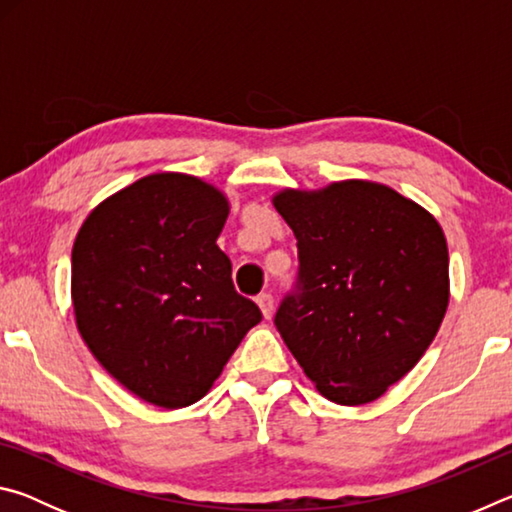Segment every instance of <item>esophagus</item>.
I'll list each match as a JSON object with an SVG mask.
<instances>
[{
  "instance_id": "esophagus-1",
  "label": "esophagus",
  "mask_w": 512,
  "mask_h": 512,
  "mask_svg": "<svg viewBox=\"0 0 512 512\" xmlns=\"http://www.w3.org/2000/svg\"><path fill=\"white\" fill-rule=\"evenodd\" d=\"M257 305L262 309V316L264 318H271L273 316V309H275V300L271 293H259L257 296Z\"/></svg>"
}]
</instances>
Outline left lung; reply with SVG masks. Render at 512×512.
<instances>
[{"label": "left lung", "instance_id": "obj_1", "mask_svg": "<svg viewBox=\"0 0 512 512\" xmlns=\"http://www.w3.org/2000/svg\"><path fill=\"white\" fill-rule=\"evenodd\" d=\"M298 239L300 296L275 325L329 402L379 400L422 359L449 305V253L436 216L393 187L339 180L280 189Z\"/></svg>", "mask_w": 512, "mask_h": 512}]
</instances>
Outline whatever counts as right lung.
Here are the masks:
<instances>
[{
  "label": "right lung",
  "mask_w": 512,
  "mask_h": 512,
  "mask_svg": "<svg viewBox=\"0 0 512 512\" xmlns=\"http://www.w3.org/2000/svg\"><path fill=\"white\" fill-rule=\"evenodd\" d=\"M228 214L219 187L160 171L103 198L74 239L81 339L144 402L183 409L201 400L262 320L216 246Z\"/></svg>",
  "instance_id": "1"
}]
</instances>
